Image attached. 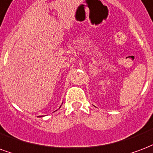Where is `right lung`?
Segmentation results:
<instances>
[{
    "label": "right lung",
    "mask_w": 153,
    "mask_h": 153,
    "mask_svg": "<svg viewBox=\"0 0 153 153\" xmlns=\"http://www.w3.org/2000/svg\"><path fill=\"white\" fill-rule=\"evenodd\" d=\"M60 107H61V106H60Z\"/></svg>",
    "instance_id": "1"
}]
</instances>
